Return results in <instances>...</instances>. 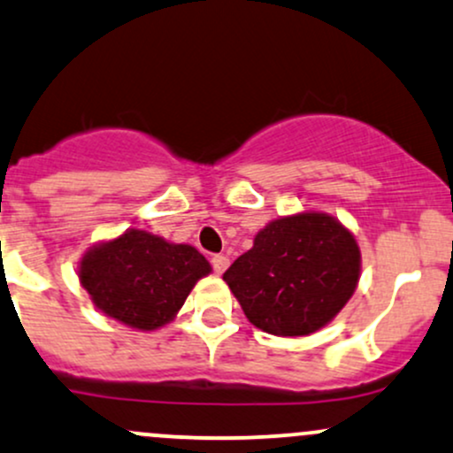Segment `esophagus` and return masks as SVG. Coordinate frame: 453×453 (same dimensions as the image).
<instances>
[{"label":"esophagus","instance_id":"34e87169","mask_svg":"<svg viewBox=\"0 0 453 453\" xmlns=\"http://www.w3.org/2000/svg\"><path fill=\"white\" fill-rule=\"evenodd\" d=\"M211 265H212V268H215L217 275H221V273H226V268L230 266V257L223 256V253H219V256L211 257Z\"/></svg>","mask_w":453,"mask_h":453}]
</instances>
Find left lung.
<instances>
[{"label": "left lung", "mask_w": 453, "mask_h": 453, "mask_svg": "<svg viewBox=\"0 0 453 453\" xmlns=\"http://www.w3.org/2000/svg\"><path fill=\"white\" fill-rule=\"evenodd\" d=\"M359 275L361 251L352 232L326 212H296L262 227L223 281L251 325L301 337L340 314Z\"/></svg>", "instance_id": "1"}]
</instances>
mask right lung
<instances>
[{
    "instance_id": "add662e5",
    "label": "right lung",
    "mask_w": 453,
    "mask_h": 453,
    "mask_svg": "<svg viewBox=\"0 0 453 453\" xmlns=\"http://www.w3.org/2000/svg\"><path fill=\"white\" fill-rule=\"evenodd\" d=\"M211 265L196 247L146 230L98 242L79 262V281L103 314L139 331L167 325Z\"/></svg>"
}]
</instances>
